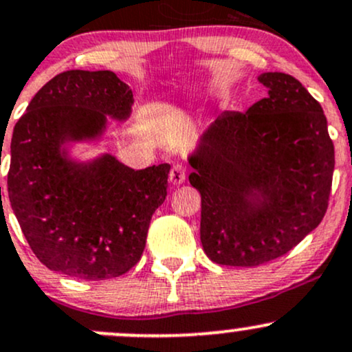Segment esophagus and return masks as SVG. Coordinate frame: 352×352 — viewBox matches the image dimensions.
<instances>
[{
  "mask_svg": "<svg viewBox=\"0 0 352 352\" xmlns=\"http://www.w3.org/2000/svg\"><path fill=\"white\" fill-rule=\"evenodd\" d=\"M185 179H187V168L184 167L182 164H175L170 170V175H168V180L172 185H182L185 182Z\"/></svg>",
  "mask_w": 352,
  "mask_h": 352,
  "instance_id": "1",
  "label": "esophagus"
}]
</instances>
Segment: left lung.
Listing matches in <instances>:
<instances>
[{"mask_svg":"<svg viewBox=\"0 0 352 352\" xmlns=\"http://www.w3.org/2000/svg\"><path fill=\"white\" fill-rule=\"evenodd\" d=\"M257 80L267 98L220 113L188 155L200 241L220 265L256 267L287 254L319 226L331 194L334 145L322 108L294 76Z\"/></svg>","mask_w":352,"mask_h":352,"instance_id":"left-lung-1","label":"left lung"}]
</instances>
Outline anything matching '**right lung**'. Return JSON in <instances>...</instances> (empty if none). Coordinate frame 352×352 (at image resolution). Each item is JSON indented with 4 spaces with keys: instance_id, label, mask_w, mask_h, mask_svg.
<instances>
[{
    "instance_id": "obj_1",
    "label": "right lung",
    "mask_w": 352,
    "mask_h": 352,
    "mask_svg": "<svg viewBox=\"0 0 352 352\" xmlns=\"http://www.w3.org/2000/svg\"><path fill=\"white\" fill-rule=\"evenodd\" d=\"M132 105V90L113 72L69 69L33 96L14 125L8 195L48 269L103 280L140 261L170 165L133 170L110 153L87 162L69 155V144L98 142L108 120L125 122Z\"/></svg>"
}]
</instances>
